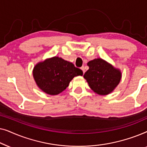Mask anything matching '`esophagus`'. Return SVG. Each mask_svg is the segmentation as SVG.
I'll use <instances>...</instances> for the list:
<instances>
[{
	"mask_svg": "<svg viewBox=\"0 0 147 147\" xmlns=\"http://www.w3.org/2000/svg\"><path fill=\"white\" fill-rule=\"evenodd\" d=\"M81 69L82 70V71H83V73H84V74L85 73V68H84V66H82V67H81Z\"/></svg>",
	"mask_w": 147,
	"mask_h": 147,
	"instance_id": "34e87169",
	"label": "esophagus"
}]
</instances>
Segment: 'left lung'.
<instances>
[{"label": "left lung", "instance_id": "8db88e82", "mask_svg": "<svg viewBox=\"0 0 147 147\" xmlns=\"http://www.w3.org/2000/svg\"><path fill=\"white\" fill-rule=\"evenodd\" d=\"M89 69L84 78L90 88L98 95L106 96L114 91L122 78L121 71L102 58L91 60L88 63Z\"/></svg>", "mask_w": 147, "mask_h": 147}]
</instances>
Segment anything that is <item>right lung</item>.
<instances>
[{"mask_svg": "<svg viewBox=\"0 0 147 147\" xmlns=\"http://www.w3.org/2000/svg\"><path fill=\"white\" fill-rule=\"evenodd\" d=\"M82 75L81 69L57 56L39 62L33 69V76L38 88L52 96L61 93L74 77Z\"/></svg>", "mask_w": 147, "mask_h": 147, "instance_id": "right-lung-1", "label": "right lung"}]
</instances>
